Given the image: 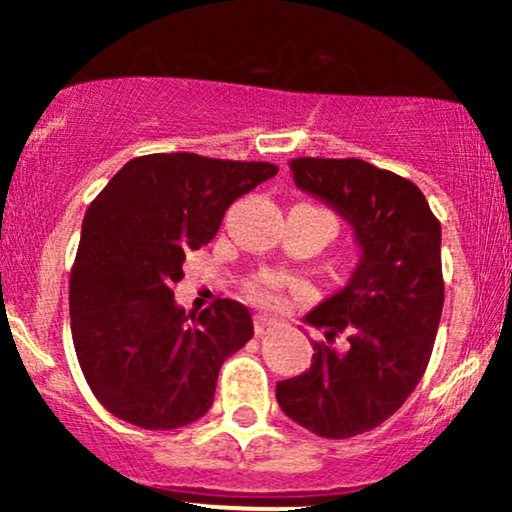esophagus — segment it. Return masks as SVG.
I'll use <instances>...</instances> for the list:
<instances>
[{
  "instance_id": "esophagus-1",
  "label": "esophagus",
  "mask_w": 512,
  "mask_h": 512,
  "mask_svg": "<svg viewBox=\"0 0 512 512\" xmlns=\"http://www.w3.org/2000/svg\"><path fill=\"white\" fill-rule=\"evenodd\" d=\"M276 327H279V320H274V317H267V315H257L255 317V334H257V337H264V334L274 332Z\"/></svg>"
}]
</instances>
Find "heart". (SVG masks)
I'll return each instance as SVG.
<instances>
[{"mask_svg": "<svg viewBox=\"0 0 512 512\" xmlns=\"http://www.w3.org/2000/svg\"><path fill=\"white\" fill-rule=\"evenodd\" d=\"M245 293H248L252 301L260 303V305H274L276 301H279V298H276L274 286L269 284V281H262V279L250 281V284L245 286Z\"/></svg>", "mask_w": 512, "mask_h": 512, "instance_id": "b5f03b06", "label": "heart"}]
</instances>
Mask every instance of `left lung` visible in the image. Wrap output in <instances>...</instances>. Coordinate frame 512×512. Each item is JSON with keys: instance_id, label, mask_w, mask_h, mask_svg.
Returning a JSON list of instances; mask_svg holds the SVG:
<instances>
[{"instance_id": "obj_1", "label": "left lung", "mask_w": 512, "mask_h": 512, "mask_svg": "<svg viewBox=\"0 0 512 512\" xmlns=\"http://www.w3.org/2000/svg\"><path fill=\"white\" fill-rule=\"evenodd\" d=\"M293 180L354 228L361 260L344 289L303 317L325 332L276 402L322 438L390 419L424 378L443 313L440 223L407 178L361 158H293Z\"/></svg>"}]
</instances>
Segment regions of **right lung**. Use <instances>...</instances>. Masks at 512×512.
<instances>
[{
  "mask_svg": "<svg viewBox=\"0 0 512 512\" xmlns=\"http://www.w3.org/2000/svg\"><path fill=\"white\" fill-rule=\"evenodd\" d=\"M274 163L149 154L125 163L91 202L69 276L76 358L98 402L149 431L192 424L219 370L252 339L243 303L175 305L185 252L219 231L226 209L276 175Z\"/></svg>",
  "mask_w": 512,
  "mask_h": 512,
  "instance_id": "obj_1",
  "label": "right lung"
}]
</instances>
